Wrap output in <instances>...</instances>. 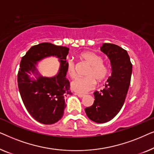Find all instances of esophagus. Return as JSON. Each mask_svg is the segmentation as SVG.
Listing matches in <instances>:
<instances>
[{"label":"esophagus","instance_id":"1","mask_svg":"<svg viewBox=\"0 0 154 154\" xmlns=\"http://www.w3.org/2000/svg\"><path fill=\"white\" fill-rule=\"evenodd\" d=\"M75 95L79 96V97H83L85 96L83 94H80V93H75Z\"/></svg>","mask_w":154,"mask_h":154}]
</instances>
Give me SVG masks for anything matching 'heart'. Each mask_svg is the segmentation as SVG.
<instances>
[{
	"instance_id": "b5f03b06",
	"label": "heart",
	"mask_w": 154,
	"mask_h": 154,
	"mask_svg": "<svg viewBox=\"0 0 154 154\" xmlns=\"http://www.w3.org/2000/svg\"><path fill=\"white\" fill-rule=\"evenodd\" d=\"M83 61L90 65L86 72V77H79L73 80L71 83V89L79 93L86 92L93 90L97 82H102L106 79L109 73L108 66L102 62V58L97 54L91 51H86L80 54ZM66 73L73 79L75 75V66L73 60H69L66 64Z\"/></svg>"
}]
</instances>
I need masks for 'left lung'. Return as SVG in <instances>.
<instances>
[{
	"label": "left lung",
	"instance_id": "1",
	"mask_svg": "<svg viewBox=\"0 0 154 154\" xmlns=\"http://www.w3.org/2000/svg\"><path fill=\"white\" fill-rule=\"evenodd\" d=\"M101 50L110 60L111 75L104 89L94 92L95 100L85 111L92 121L104 123L112 120L123 106L130 84L132 65L127 51L119 45L104 43Z\"/></svg>",
	"mask_w": 154,
	"mask_h": 154
}]
</instances>
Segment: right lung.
<instances>
[{
	"label": "right lung",
	"instance_id": "add662e5",
	"mask_svg": "<svg viewBox=\"0 0 154 154\" xmlns=\"http://www.w3.org/2000/svg\"><path fill=\"white\" fill-rule=\"evenodd\" d=\"M69 48L43 43L33 45L22 57L17 75L18 88L26 110L39 123L50 125L62 119L66 107L65 96L71 94L70 84L66 79V56ZM50 56L60 62L58 73L51 78L43 77L37 72V62ZM36 75L32 80L28 73Z\"/></svg>",
	"mask_w": 154,
	"mask_h": 154
}]
</instances>
